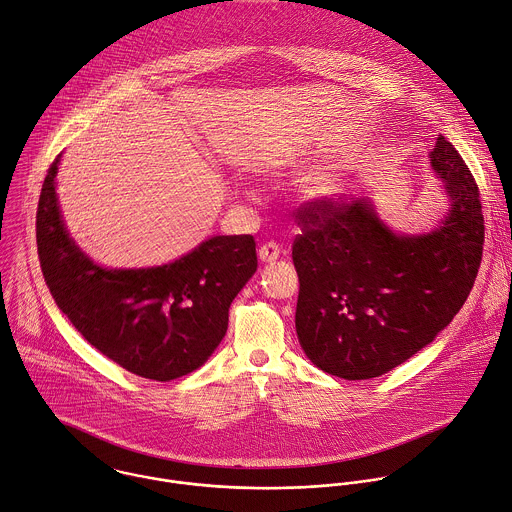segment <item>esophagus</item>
<instances>
[{
  "label": "esophagus",
  "mask_w": 512,
  "mask_h": 512,
  "mask_svg": "<svg viewBox=\"0 0 512 512\" xmlns=\"http://www.w3.org/2000/svg\"><path fill=\"white\" fill-rule=\"evenodd\" d=\"M279 255H281V249H279V245L273 243V241H269V243H265V245L259 247V259H261L263 263H273V261L279 259Z\"/></svg>",
  "instance_id": "1"
}]
</instances>
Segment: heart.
<instances>
[{"label":"heart","instance_id":"b5f03b06","mask_svg":"<svg viewBox=\"0 0 512 512\" xmlns=\"http://www.w3.org/2000/svg\"><path fill=\"white\" fill-rule=\"evenodd\" d=\"M319 150L317 154H321ZM352 189V179L344 170H333V173H327L323 177H317L311 185V197L319 201H337L344 195H348Z\"/></svg>","mask_w":512,"mask_h":512}]
</instances>
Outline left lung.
Returning a JSON list of instances; mask_svg holds the SVG:
<instances>
[{"label": "left lung", "instance_id": "obj_1", "mask_svg": "<svg viewBox=\"0 0 512 512\" xmlns=\"http://www.w3.org/2000/svg\"><path fill=\"white\" fill-rule=\"evenodd\" d=\"M430 164L450 203L430 233H394L370 199H315L299 209L295 329L319 370L378 378L426 348L464 305L482 259L480 193L442 134Z\"/></svg>", "mask_w": 512, "mask_h": 512}]
</instances>
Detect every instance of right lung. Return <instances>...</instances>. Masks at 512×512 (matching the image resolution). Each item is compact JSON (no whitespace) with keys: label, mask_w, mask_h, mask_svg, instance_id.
Wrapping results in <instances>:
<instances>
[{"label":"right lung","mask_w":512,"mask_h":512,"mask_svg":"<svg viewBox=\"0 0 512 512\" xmlns=\"http://www.w3.org/2000/svg\"><path fill=\"white\" fill-rule=\"evenodd\" d=\"M48 168L36 215L46 285L72 325L108 360L156 382L201 368L221 344L229 307L257 271L251 235H217L160 267L106 269L66 231Z\"/></svg>","instance_id":"add662e5"}]
</instances>
